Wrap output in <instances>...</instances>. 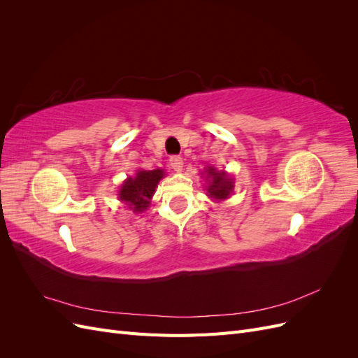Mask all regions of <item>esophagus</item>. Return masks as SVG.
I'll use <instances>...</instances> for the list:
<instances>
[{
	"label": "esophagus",
	"instance_id": "esophagus-1",
	"mask_svg": "<svg viewBox=\"0 0 358 358\" xmlns=\"http://www.w3.org/2000/svg\"><path fill=\"white\" fill-rule=\"evenodd\" d=\"M170 166H171V169L175 170V171H182L183 170V159H182V157H178V155H175V157H171L170 158Z\"/></svg>",
	"mask_w": 358,
	"mask_h": 358
}]
</instances>
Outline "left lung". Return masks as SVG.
Wrapping results in <instances>:
<instances>
[{
	"label": "left lung",
	"instance_id": "left-lung-1",
	"mask_svg": "<svg viewBox=\"0 0 358 358\" xmlns=\"http://www.w3.org/2000/svg\"><path fill=\"white\" fill-rule=\"evenodd\" d=\"M206 180L209 185L206 187L208 189V196L215 200H225L231 196L234 188V180L227 171H218L215 167H206ZM203 173V175H204Z\"/></svg>",
	"mask_w": 358,
	"mask_h": 358
}]
</instances>
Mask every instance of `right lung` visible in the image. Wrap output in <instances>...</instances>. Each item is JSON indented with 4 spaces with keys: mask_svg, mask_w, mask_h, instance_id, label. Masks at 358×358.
Here are the masks:
<instances>
[{
    "mask_svg": "<svg viewBox=\"0 0 358 358\" xmlns=\"http://www.w3.org/2000/svg\"><path fill=\"white\" fill-rule=\"evenodd\" d=\"M164 178V170H138L136 176L124 180L119 189V200L128 204V208L136 213L143 212L149 208L158 182Z\"/></svg>",
    "mask_w": 358,
    "mask_h": 358,
    "instance_id": "1",
    "label": "right lung"
}]
</instances>
